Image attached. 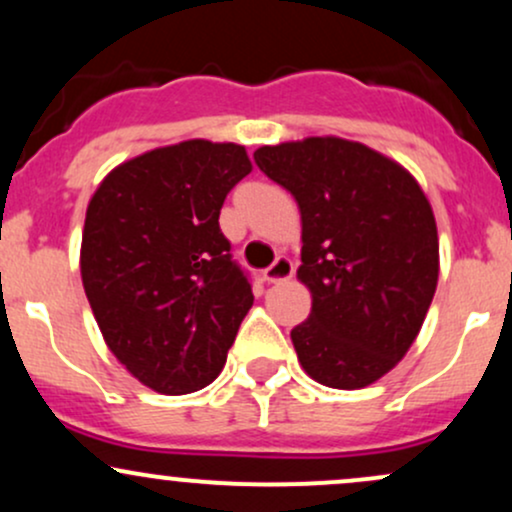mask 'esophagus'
Instances as JSON below:
<instances>
[{
    "label": "esophagus",
    "mask_w": 512,
    "mask_h": 512,
    "mask_svg": "<svg viewBox=\"0 0 512 512\" xmlns=\"http://www.w3.org/2000/svg\"><path fill=\"white\" fill-rule=\"evenodd\" d=\"M293 272H296V267H293V262L289 260V257H276L272 267L264 269V281L267 284H281V281L291 279Z\"/></svg>",
    "instance_id": "obj_1"
}]
</instances>
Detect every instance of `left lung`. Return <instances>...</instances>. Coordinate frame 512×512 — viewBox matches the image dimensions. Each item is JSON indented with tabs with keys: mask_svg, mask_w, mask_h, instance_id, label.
Wrapping results in <instances>:
<instances>
[{
	"mask_svg": "<svg viewBox=\"0 0 512 512\" xmlns=\"http://www.w3.org/2000/svg\"><path fill=\"white\" fill-rule=\"evenodd\" d=\"M257 168L301 209L298 279L313 293L291 330L305 373L337 390L383 378L419 334L438 284V231L399 163L339 137L260 146Z\"/></svg>",
	"mask_w": 512,
	"mask_h": 512,
	"instance_id": "obj_1",
	"label": "left lung"
}]
</instances>
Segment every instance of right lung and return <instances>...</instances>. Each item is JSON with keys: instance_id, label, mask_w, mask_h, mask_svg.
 <instances>
[{"instance_id": "obj_1", "label": "right lung", "mask_w": 512, "mask_h": 512, "mask_svg": "<svg viewBox=\"0 0 512 512\" xmlns=\"http://www.w3.org/2000/svg\"><path fill=\"white\" fill-rule=\"evenodd\" d=\"M250 170L245 146L190 139L110 170L88 202L86 298L117 361L161 395L207 387L252 308L219 228Z\"/></svg>"}]
</instances>
